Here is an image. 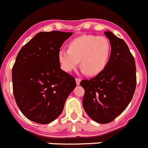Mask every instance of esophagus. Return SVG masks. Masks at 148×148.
<instances>
[{
	"instance_id": "obj_1",
	"label": "esophagus",
	"mask_w": 148,
	"mask_h": 148,
	"mask_svg": "<svg viewBox=\"0 0 148 148\" xmlns=\"http://www.w3.org/2000/svg\"><path fill=\"white\" fill-rule=\"evenodd\" d=\"M75 82H76L77 85H79V84H80V82H81V79L76 78V79H75Z\"/></svg>"
}]
</instances>
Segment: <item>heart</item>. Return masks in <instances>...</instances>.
I'll return each instance as SVG.
<instances>
[{"mask_svg": "<svg viewBox=\"0 0 148 148\" xmlns=\"http://www.w3.org/2000/svg\"><path fill=\"white\" fill-rule=\"evenodd\" d=\"M110 54L111 44L106 37L82 35L72 40L68 49H60L58 58L64 71H73L80 61L83 71L93 76L99 74L106 66Z\"/></svg>", "mask_w": 148, "mask_h": 148, "instance_id": "obj_1", "label": "heart"}]
</instances>
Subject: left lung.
<instances>
[{
    "instance_id": "8db88e82",
    "label": "left lung",
    "mask_w": 148,
    "mask_h": 148,
    "mask_svg": "<svg viewBox=\"0 0 148 148\" xmlns=\"http://www.w3.org/2000/svg\"><path fill=\"white\" fill-rule=\"evenodd\" d=\"M105 34L112 48L106 66L97 76L80 83L84 89V111L99 123H110L126 109L136 86V63L128 45L111 31Z\"/></svg>"
}]
</instances>
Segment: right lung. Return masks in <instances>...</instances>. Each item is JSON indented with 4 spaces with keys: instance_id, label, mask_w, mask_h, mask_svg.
<instances>
[{
    "instance_id": "add662e5",
    "label": "right lung",
    "mask_w": 148,
    "mask_h": 148,
    "mask_svg": "<svg viewBox=\"0 0 148 148\" xmlns=\"http://www.w3.org/2000/svg\"><path fill=\"white\" fill-rule=\"evenodd\" d=\"M73 33L40 32L21 48L12 70L13 94L27 119L41 124L55 121L76 87L74 77L60 69L58 51Z\"/></svg>"
}]
</instances>
